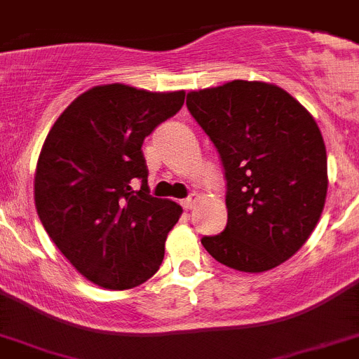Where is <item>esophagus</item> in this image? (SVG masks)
Segmentation results:
<instances>
[{"label":"esophagus","instance_id":"obj_1","mask_svg":"<svg viewBox=\"0 0 359 359\" xmlns=\"http://www.w3.org/2000/svg\"><path fill=\"white\" fill-rule=\"evenodd\" d=\"M198 201H200V194H191V196H189V198H187V200L182 201L183 209H185V210L194 209L196 203H198Z\"/></svg>","mask_w":359,"mask_h":359}]
</instances>
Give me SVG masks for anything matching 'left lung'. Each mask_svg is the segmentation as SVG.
<instances>
[{
	"mask_svg": "<svg viewBox=\"0 0 359 359\" xmlns=\"http://www.w3.org/2000/svg\"><path fill=\"white\" fill-rule=\"evenodd\" d=\"M187 107L225 167L226 226L201 240L207 252L241 272L292 258L316 229L329 187L316 119L278 85L245 79L191 90Z\"/></svg>",
	"mask_w": 359,
	"mask_h": 359,
	"instance_id": "left-lung-1",
	"label": "left lung"
}]
</instances>
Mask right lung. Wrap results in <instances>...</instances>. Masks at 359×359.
<instances>
[{"label": "right lung", "instance_id": "1", "mask_svg": "<svg viewBox=\"0 0 359 359\" xmlns=\"http://www.w3.org/2000/svg\"><path fill=\"white\" fill-rule=\"evenodd\" d=\"M183 101L185 90L96 85L61 112L43 142L34 172L39 219L72 267L103 289H134L163 262L183 209L149 194L142 147Z\"/></svg>", "mask_w": 359, "mask_h": 359}]
</instances>
